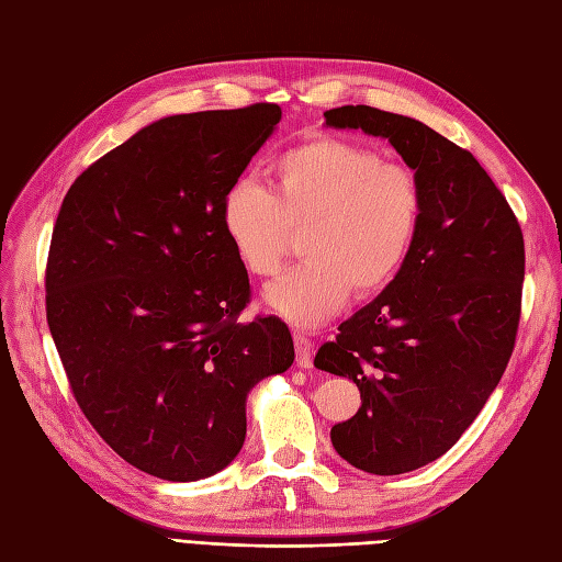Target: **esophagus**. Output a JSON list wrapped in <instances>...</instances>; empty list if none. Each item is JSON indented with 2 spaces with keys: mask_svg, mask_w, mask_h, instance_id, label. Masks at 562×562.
Here are the masks:
<instances>
[{
  "mask_svg": "<svg viewBox=\"0 0 562 562\" xmlns=\"http://www.w3.org/2000/svg\"><path fill=\"white\" fill-rule=\"evenodd\" d=\"M293 339H295V353H297V366L300 368H304V370H307V368H312V339L310 337H304L302 333H295L293 335Z\"/></svg>",
  "mask_w": 562,
  "mask_h": 562,
  "instance_id": "esophagus-1",
  "label": "esophagus"
}]
</instances>
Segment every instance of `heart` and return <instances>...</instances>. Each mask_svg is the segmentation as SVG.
Segmentation results:
<instances>
[{"label":"heart","mask_w":562,"mask_h":562,"mask_svg":"<svg viewBox=\"0 0 562 562\" xmlns=\"http://www.w3.org/2000/svg\"><path fill=\"white\" fill-rule=\"evenodd\" d=\"M424 190L407 166L378 149L312 138L269 166V190L236 180L220 201V225L250 277H271L295 248L304 260L271 283L265 300L295 326L328 321L349 293H380L411 255Z\"/></svg>","instance_id":"obj_1"}]
</instances>
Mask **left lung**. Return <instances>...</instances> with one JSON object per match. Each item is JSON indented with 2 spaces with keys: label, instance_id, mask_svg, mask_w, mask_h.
Listing matches in <instances>:
<instances>
[{
  "label": "left lung",
  "instance_id": "obj_1",
  "mask_svg": "<svg viewBox=\"0 0 562 562\" xmlns=\"http://www.w3.org/2000/svg\"><path fill=\"white\" fill-rule=\"evenodd\" d=\"M323 116L389 140L424 190L398 274L314 359L361 391L359 413L330 429L337 454L375 475L407 473L457 443L504 375L520 321L522 232L471 151L427 124L368 105Z\"/></svg>",
  "mask_w": 562,
  "mask_h": 562
}]
</instances>
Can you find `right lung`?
Here are the masks:
<instances>
[{
	"instance_id": "obj_1",
	"label": "right lung",
	"mask_w": 562,
	"mask_h": 562,
	"mask_svg": "<svg viewBox=\"0 0 562 562\" xmlns=\"http://www.w3.org/2000/svg\"><path fill=\"white\" fill-rule=\"evenodd\" d=\"M281 108L173 114L91 164L65 194L46 321L81 413L128 464L190 483L246 440L248 391L293 366L277 316L239 321L248 271L220 201Z\"/></svg>"
}]
</instances>
